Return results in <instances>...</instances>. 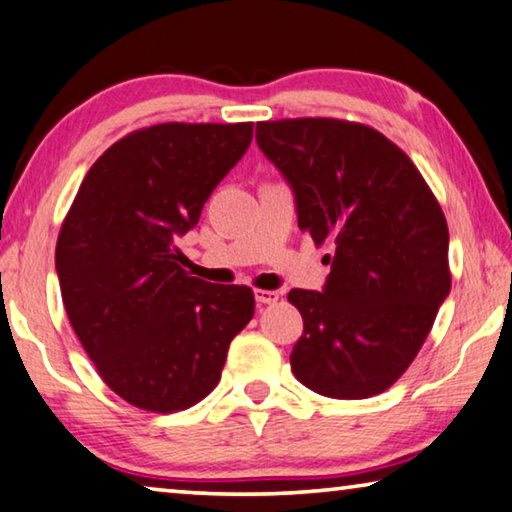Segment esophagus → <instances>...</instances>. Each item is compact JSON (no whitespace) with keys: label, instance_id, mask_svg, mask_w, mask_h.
<instances>
[{"label":"esophagus","instance_id":"34e87169","mask_svg":"<svg viewBox=\"0 0 512 512\" xmlns=\"http://www.w3.org/2000/svg\"><path fill=\"white\" fill-rule=\"evenodd\" d=\"M258 304H276L279 301V292L276 290H256Z\"/></svg>","mask_w":512,"mask_h":512}]
</instances>
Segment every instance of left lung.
I'll list each match as a JSON object with an SVG mask.
<instances>
[{
	"label": "left lung",
	"mask_w": 512,
	"mask_h": 512,
	"mask_svg": "<svg viewBox=\"0 0 512 512\" xmlns=\"http://www.w3.org/2000/svg\"><path fill=\"white\" fill-rule=\"evenodd\" d=\"M256 142L295 192L299 229L333 249L324 292H288L304 317L292 372L324 397L381 395L451 290L445 213L415 163L367 124L258 122Z\"/></svg>",
	"instance_id": "left-lung-1"
}]
</instances>
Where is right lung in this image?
Returning <instances> with one entry per match:
<instances>
[{
    "mask_svg": "<svg viewBox=\"0 0 512 512\" xmlns=\"http://www.w3.org/2000/svg\"><path fill=\"white\" fill-rule=\"evenodd\" d=\"M251 136L254 122L131 131L92 163L65 215L56 272L67 317L104 383L131 406H195L254 317L251 288L190 276L177 247Z\"/></svg>",
    "mask_w": 512,
    "mask_h": 512,
    "instance_id": "right-lung-1",
    "label": "right lung"
}]
</instances>
